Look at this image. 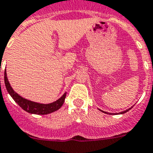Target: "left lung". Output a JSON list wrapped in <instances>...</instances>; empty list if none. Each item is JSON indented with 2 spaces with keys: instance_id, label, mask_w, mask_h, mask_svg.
I'll use <instances>...</instances> for the list:
<instances>
[{
  "instance_id": "obj_1",
  "label": "left lung",
  "mask_w": 153,
  "mask_h": 153,
  "mask_svg": "<svg viewBox=\"0 0 153 153\" xmlns=\"http://www.w3.org/2000/svg\"><path fill=\"white\" fill-rule=\"evenodd\" d=\"M131 108H132V107H131ZM131 108H128V109H127V110H125V111H123V112H121V113H120L119 114H123V113H127V112H128V111L130 110V109H131ZM99 110L101 111V112H103V113H107L106 112H104V111H102V110H101V109H99ZM109 114H112V113H109Z\"/></svg>"
}]
</instances>
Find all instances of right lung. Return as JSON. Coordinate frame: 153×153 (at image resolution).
<instances>
[{"label": "right lung", "instance_id": "right-lung-1", "mask_svg": "<svg viewBox=\"0 0 153 153\" xmlns=\"http://www.w3.org/2000/svg\"><path fill=\"white\" fill-rule=\"evenodd\" d=\"M4 84H5L6 89L9 94L13 98L14 101L19 105L23 110L26 111L27 113H31V114H36V115H46L51 113L55 111H57L58 109L61 108L62 105L64 103L66 93L63 94L62 96L55 102L49 104H40L37 102H32V101L27 100L26 98H22L20 95L14 91L10 85L9 82L7 80V74H6V69L4 71Z\"/></svg>", "mask_w": 153, "mask_h": 153}]
</instances>
